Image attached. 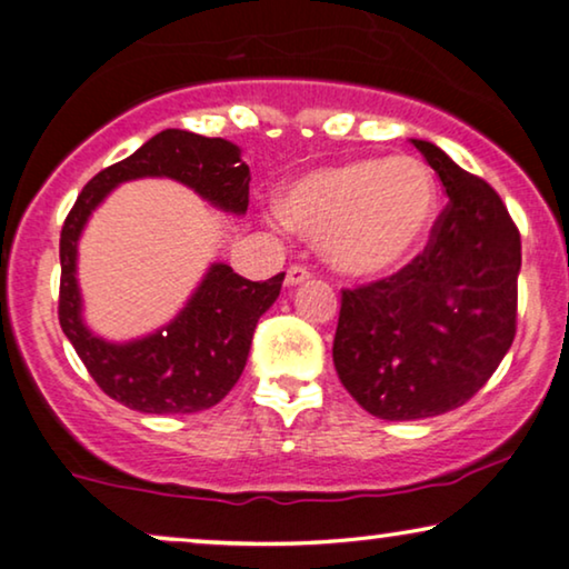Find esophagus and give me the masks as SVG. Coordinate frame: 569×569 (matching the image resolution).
<instances>
[{
	"instance_id": "34e87169",
	"label": "esophagus",
	"mask_w": 569,
	"mask_h": 569,
	"mask_svg": "<svg viewBox=\"0 0 569 569\" xmlns=\"http://www.w3.org/2000/svg\"><path fill=\"white\" fill-rule=\"evenodd\" d=\"M306 279H310V269H308V267H302V263H292V267L287 269V277H284L287 287L302 284V282H306Z\"/></svg>"
}]
</instances>
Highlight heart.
<instances>
[{
  "mask_svg": "<svg viewBox=\"0 0 569 569\" xmlns=\"http://www.w3.org/2000/svg\"><path fill=\"white\" fill-rule=\"evenodd\" d=\"M279 212L292 230L321 243L341 274L383 277L425 243L438 212V181L411 154L349 160L287 186Z\"/></svg>",
  "mask_w": 569,
  "mask_h": 569,
  "instance_id": "obj_1",
  "label": "heart"
}]
</instances>
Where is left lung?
<instances>
[{
    "label": "left lung",
    "instance_id": "8db88e82",
    "mask_svg": "<svg viewBox=\"0 0 569 569\" xmlns=\"http://www.w3.org/2000/svg\"><path fill=\"white\" fill-rule=\"evenodd\" d=\"M448 204L415 261L341 290L333 368L365 411L407 422L463 407L516 339L520 232L500 193L411 139Z\"/></svg>",
    "mask_w": 569,
    "mask_h": 569
}]
</instances>
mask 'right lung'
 Masks as SVG:
<instances>
[{"instance_id": "add662e5", "label": "right lung", "mask_w": 569, "mask_h": 569, "mask_svg": "<svg viewBox=\"0 0 569 569\" xmlns=\"http://www.w3.org/2000/svg\"><path fill=\"white\" fill-rule=\"evenodd\" d=\"M181 181L224 212L246 214L248 173L228 139L166 129L134 154L100 170L69 209L59 240V323L100 391L144 415H193L220 403L238 383L259 318L279 298L284 274L251 282L228 263H212L186 308L150 337L113 345L82 321L77 240L100 201L134 178Z\"/></svg>"}]
</instances>
